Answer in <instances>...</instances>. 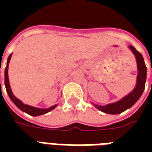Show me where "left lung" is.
Wrapping results in <instances>:
<instances>
[{
	"mask_svg": "<svg viewBox=\"0 0 152 152\" xmlns=\"http://www.w3.org/2000/svg\"><path fill=\"white\" fill-rule=\"evenodd\" d=\"M129 49L133 52L134 55L135 56V58H136V62H137V76L136 86L129 94L124 96V98L120 99L117 102L109 103V104L104 106L97 105V104L93 103L96 108H98L99 111L107 113V114L117 115L126 111L127 109L130 108L131 107H133L137 102V100L140 99V97L145 89L147 71L146 64L144 63L143 57L138 51L136 50L134 46L129 45Z\"/></svg>",
	"mask_w": 152,
	"mask_h": 152,
	"instance_id": "obj_1",
	"label": "left lung"
}]
</instances>
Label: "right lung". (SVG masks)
Segmentation results:
<instances>
[{
  "label": "right lung",
  "instance_id": "1",
  "mask_svg": "<svg viewBox=\"0 0 152 152\" xmlns=\"http://www.w3.org/2000/svg\"><path fill=\"white\" fill-rule=\"evenodd\" d=\"M12 53H10L8 57V59H7V63H6V67L5 69V89H6V92L8 94L10 99H11V101L15 105L18 107V108L20 109L21 111H23V112H26L27 114L30 115L31 116H38V115H40L46 114L50 111H52L53 109L56 107V105H53L52 107H50L49 108H38V107H32V106L27 105V104H24L23 102H22L21 100H19L18 99H17L14 94L12 93L11 88H10V81H9V76H8V69H9V63L10 61V58H11ZM1 67V66H0ZM0 86H1V80H0Z\"/></svg>",
  "mask_w": 152,
  "mask_h": 152
}]
</instances>
